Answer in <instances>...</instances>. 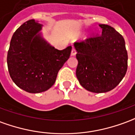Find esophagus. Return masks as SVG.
Returning <instances> with one entry per match:
<instances>
[{
  "label": "esophagus",
  "instance_id": "1",
  "mask_svg": "<svg viewBox=\"0 0 135 135\" xmlns=\"http://www.w3.org/2000/svg\"><path fill=\"white\" fill-rule=\"evenodd\" d=\"M76 53H77V52H76V50L73 48V49L71 50V56H74V55H76Z\"/></svg>",
  "mask_w": 135,
  "mask_h": 135
}]
</instances>
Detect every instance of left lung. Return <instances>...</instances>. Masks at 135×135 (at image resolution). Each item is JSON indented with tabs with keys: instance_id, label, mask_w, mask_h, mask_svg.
<instances>
[{
	"instance_id": "1",
	"label": "left lung",
	"mask_w": 135,
	"mask_h": 135,
	"mask_svg": "<svg viewBox=\"0 0 135 135\" xmlns=\"http://www.w3.org/2000/svg\"><path fill=\"white\" fill-rule=\"evenodd\" d=\"M102 35L75 42L76 76L83 87L105 93L116 87L127 73L128 55L124 38L110 25L100 24Z\"/></svg>"
}]
</instances>
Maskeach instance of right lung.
Instances as JSON below:
<instances>
[{"instance_id": "add662e5", "label": "right lung", "mask_w": 135, "mask_h": 135, "mask_svg": "<svg viewBox=\"0 0 135 135\" xmlns=\"http://www.w3.org/2000/svg\"><path fill=\"white\" fill-rule=\"evenodd\" d=\"M42 25L35 20L23 23L12 36L7 55L10 77L20 88L31 94L54 85L58 71L70 56L71 47H52L41 36Z\"/></svg>"}]
</instances>
